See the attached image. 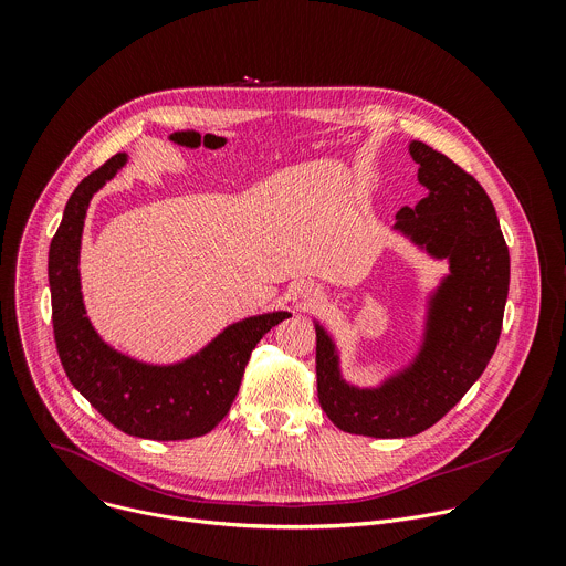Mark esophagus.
Wrapping results in <instances>:
<instances>
[{
    "label": "esophagus",
    "mask_w": 566,
    "mask_h": 566,
    "mask_svg": "<svg viewBox=\"0 0 566 566\" xmlns=\"http://www.w3.org/2000/svg\"><path fill=\"white\" fill-rule=\"evenodd\" d=\"M302 295H304V300H306V302H315V300H319V293H317L313 286H306Z\"/></svg>",
    "instance_id": "esophagus-1"
}]
</instances>
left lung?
Wrapping results in <instances>:
<instances>
[{"mask_svg": "<svg viewBox=\"0 0 566 566\" xmlns=\"http://www.w3.org/2000/svg\"><path fill=\"white\" fill-rule=\"evenodd\" d=\"M410 156L428 197L415 208L402 206L394 230L446 260L448 273L428 295L419 352L376 387L343 378L338 347L315 322L319 408L349 434L400 439L432 428L486 369L502 334L511 258L493 201L430 145L412 140Z\"/></svg>", "mask_w": 566, "mask_h": 566, "instance_id": "left-lung-1", "label": "left lung"}]
</instances>
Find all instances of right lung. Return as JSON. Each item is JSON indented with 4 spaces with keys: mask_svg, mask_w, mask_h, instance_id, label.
<instances>
[{
    "mask_svg": "<svg viewBox=\"0 0 566 566\" xmlns=\"http://www.w3.org/2000/svg\"><path fill=\"white\" fill-rule=\"evenodd\" d=\"M127 164L112 156L77 184L49 249L53 334L71 385L118 430L154 441L208 434L230 410L251 352L289 311L232 322L203 349L172 365L136 360L107 345L87 317L80 289V244L92 197Z\"/></svg>",
    "mask_w": 566,
    "mask_h": 566,
    "instance_id": "add662e5",
    "label": "right lung"
}]
</instances>
